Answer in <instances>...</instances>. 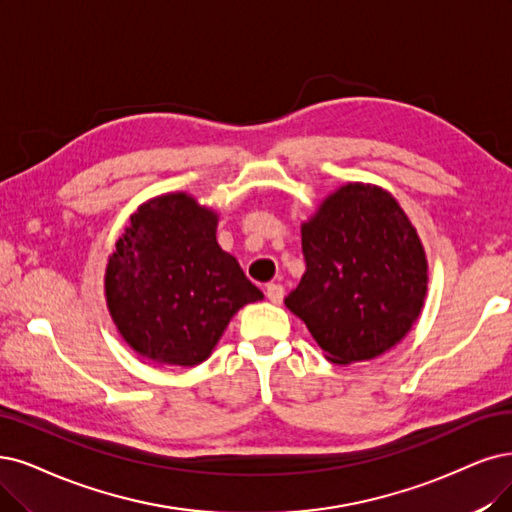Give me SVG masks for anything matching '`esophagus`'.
I'll return each mask as SVG.
<instances>
[{
  "label": "esophagus",
  "instance_id": "esophagus-1",
  "mask_svg": "<svg viewBox=\"0 0 512 512\" xmlns=\"http://www.w3.org/2000/svg\"><path fill=\"white\" fill-rule=\"evenodd\" d=\"M266 297L272 301V304H282V299H285V287L276 285V282H270L266 287Z\"/></svg>",
  "mask_w": 512,
  "mask_h": 512
}]
</instances>
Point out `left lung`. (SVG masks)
<instances>
[{
    "label": "left lung",
    "instance_id": "left-lung-1",
    "mask_svg": "<svg viewBox=\"0 0 512 512\" xmlns=\"http://www.w3.org/2000/svg\"><path fill=\"white\" fill-rule=\"evenodd\" d=\"M306 272L285 306L335 365L373 361L411 331L428 293L424 244L388 189L350 181L301 223Z\"/></svg>",
    "mask_w": 512,
    "mask_h": 512
}]
</instances>
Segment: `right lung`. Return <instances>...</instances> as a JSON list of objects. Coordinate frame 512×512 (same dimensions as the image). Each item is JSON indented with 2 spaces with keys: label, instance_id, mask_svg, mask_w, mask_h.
Returning <instances> with one entry per match:
<instances>
[{
  "label": "right lung",
  "instance_id": "1",
  "mask_svg": "<svg viewBox=\"0 0 512 512\" xmlns=\"http://www.w3.org/2000/svg\"><path fill=\"white\" fill-rule=\"evenodd\" d=\"M219 213L187 192L143 202L105 266L113 325L139 356L160 365L204 363L246 304L263 293L217 242Z\"/></svg>",
  "mask_w": 512,
  "mask_h": 512
}]
</instances>
